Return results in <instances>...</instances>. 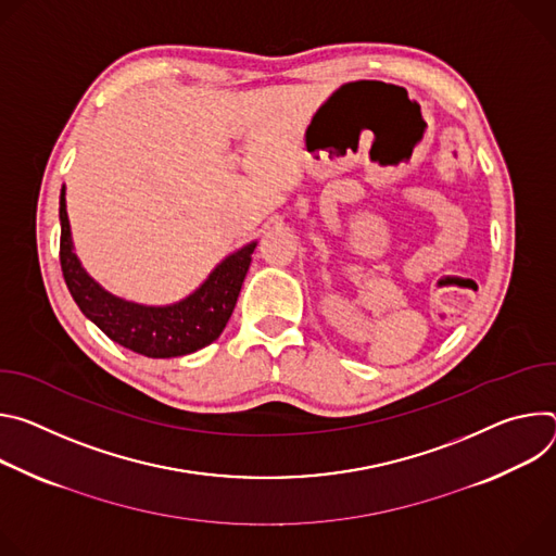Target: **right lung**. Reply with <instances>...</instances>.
Wrapping results in <instances>:
<instances>
[{
	"label": "right lung",
	"instance_id": "1",
	"mask_svg": "<svg viewBox=\"0 0 556 556\" xmlns=\"http://www.w3.org/2000/svg\"><path fill=\"white\" fill-rule=\"evenodd\" d=\"M59 220L61 271L81 314L110 340L148 357L188 355L212 344L223 333L258 244V240H252L225 256L190 295L178 302L141 304L110 293L84 269L73 244L66 185L59 197Z\"/></svg>",
	"mask_w": 556,
	"mask_h": 556
}]
</instances>
